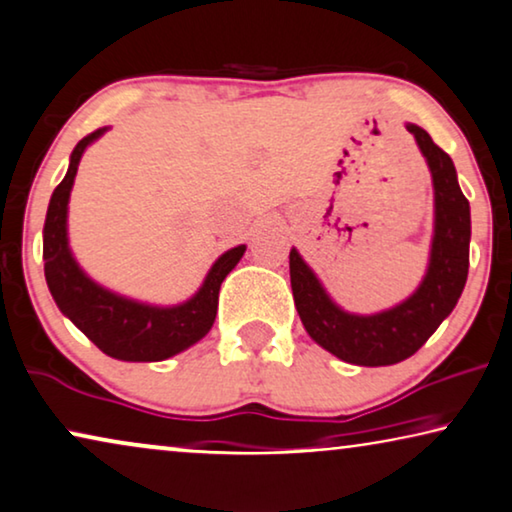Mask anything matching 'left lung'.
Masks as SVG:
<instances>
[{
  "instance_id": "obj_1",
  "label": "left lung",
  "mask_w": 512,
  "mask_h": 512,
  "mask_svg": "<svg viewBox=\"0 0 512 512\" xmlns=\"http://www.w3.org/2000/svg\"><path fill=\"white\" fill-rule=\"evenodd\" d=\"M406 127L427 157L436 201L429 269L413 297L392 311L350 315L327 297L297 250L290 253L294 306L306 331L331 355L359 366H390L415 355L452 313L469 276L471 211L459 190L455 164L422 127Z\"/></svg>"
}]
</instances>
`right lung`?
<instances>
[{"label": "right lung", "instance_id": "obj_1", "mask_svg": "<svg viewBox=\"0 0 512 512\" xmlns=\"http://www.w3.org/2000/svg\"><path fill=\"white\" fill-rule=\"evenodd\" d=\"M102 132L104 129H95L78 141L67 176L50 197L43 227L46 283L60 311L106 355L122 362H160L208 334L218 313L222 280L246 253V246L227 250L208 271L201 290L174 308L136 304L92 283L69 253L67 204L83 150Z\"/></svg>", "mask_w": 512, "mask_h": 512}]
</instances>
